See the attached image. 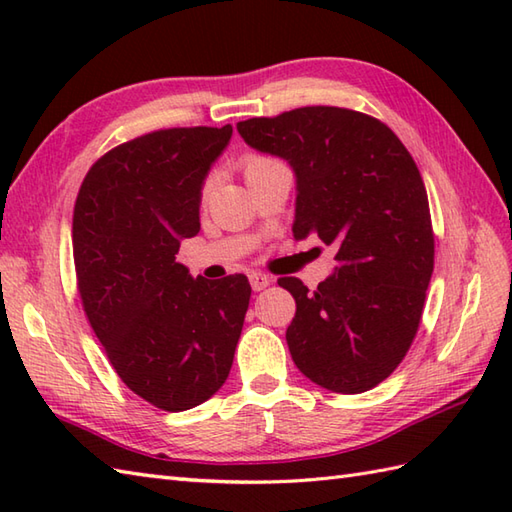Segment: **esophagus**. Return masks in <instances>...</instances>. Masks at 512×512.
Listing matches in <instances>:
<instances>
[{"mask_svg":"<svg viewBox=\"0 0 512 512\" xmlns=\"http://www.w3.org/2000/svg\"><path fill=\"white\" fill-rule=\"evenodd\" d=\"M248 279H250V286H253V290H264L270 286V277L264 273H257V270H253V273L248 275Z\"/></svg>","mask_w":512,"mask_h":512,"instance_id":"1","label":"esophagus"}]
</instances>
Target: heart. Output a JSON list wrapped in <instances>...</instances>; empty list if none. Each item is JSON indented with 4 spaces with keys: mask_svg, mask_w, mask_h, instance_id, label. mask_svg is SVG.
Instances as JSON below:
<instances>
[{
    "mask_svg": "<svg viewBox=\"0 0 512 512\" xmlns=\"http://www.w3.org/2000/svg\"><path fill=\"white\" fill-rule=\"evenodd\" d=\"M266 162H273V160H268V158H262V156H250L248 160H246V173L248 171H253V169H257V167H262V165H266ZM209 191V184H206V189H204V193Z\"/></svg>",
    "mask_w": 512,
    "mask_h": 512,
    "instance_id": "obj_1",
    "label": "heart"
}]
</instances>
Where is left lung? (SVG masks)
I'll return each mask as SVG.
<instances>
[{
    "label": "left lung",
    "mask_w": 512,
    "mask_h": 512,
    "mask_svg": "<svg viewBox=\"0 0 512 512\" xmlns=\"http://www.w3.org/2000/svg\"><path fill=\"white\" fill-rule=\"evenodd\" d=\"M248 147L295 173L292 235L334 246V275L297 301L286 341L299 372L336 394L385 380L418 332L433 273L427 191L405 145L376 118L343 107H299L237 123Z\"/></svg>",
    "instance_id": "1"
}]
</instances>
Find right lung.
Here are the masks:
<instances>
[{"instance_id": "right-lung-1", "label": "right lung", "mask_w": 512, "mask_h": 512, "mask_svg": "<svg viewBox=\"0 0 512 512\" xmlns=\"http://www.w3.org/2000/svg\"><path fill=\"white\" fill-rule=\"evenodd\" d=\"M233 127L160 129L96 160L74 204L83 310L123 383L187 411L226 383L250 301L244 275L191 277L176 262L198 235L204 180Z\"/></svg>"}]
</instances>
